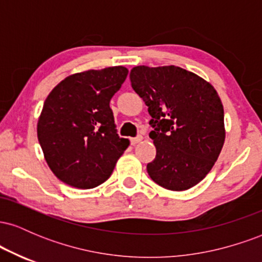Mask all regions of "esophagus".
Returning a JSON list of instances; mask_svg holds the SVG:
<instances>
[{"instance_id":"1","label":"esophagus","mask_w":262,"mask_h":262,"mask_svg":"<svg viewBox=\"0 0 262 262\" xmlns=\"http://www.w3.org/2000/svg\"><path fill=\"white\" fill-rule=\"evenodd\" d=\"M141 140H143V137H141V135H138V137H135V138H130V143L133 144V145H135V144H138V143H140Z\"/></svg>"}]
</instances>
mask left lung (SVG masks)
<instances>
[{"label": "left lung", "mask_w": 262, "mask_h": 262, "mask_svg": "<svg viewBox=\"0 0 262 262\" xmlns=\"http://www.w3.org/2000/svg\"><path fill=\"white\" fill-rule=\"evenodd\" d=\"M132 87L148 106L156 156L146 165L155 183L186 191L217 161L225 140L224 110L208 81L179 66L132 69Z\"/></svg>", "instance_id": "left-lung-1"}]
</instances>
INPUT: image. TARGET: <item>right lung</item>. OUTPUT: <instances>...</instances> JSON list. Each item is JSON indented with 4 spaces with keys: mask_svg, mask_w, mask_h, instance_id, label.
<instances>
[{
    "mask_svg": "<svg viewBox=\"0 0 262 262\" xmlns=\"http://www.w3.org/2000/svg\"><path fill=\"white\" fill-rule=\"evenodd\" d=\"M127 75L124 66L87 70L68 76L48 95L37 134L45 161L60 181L89 189L113 172L129 140L117 134L110 102Z\"/></svg>",
    "mask_w": 262,
    "mask_h": 262,
    "instance_id": "add662e5",
    "label": "right lung"
}]
</instances>
